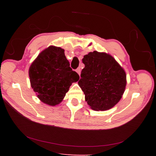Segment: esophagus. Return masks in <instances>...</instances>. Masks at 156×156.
Returning a JSON list of instances; mask_svg holds the SVG:
<instances>
[{"label": "esophagus", "instance_id": "esophagus-1", "mask_svg": "<svg viewBox=\"0 0 156 156\" xmlns=\"http://www.w3.org/2000/svg\"><path fill=\"white\" fill-rule=\"evenodd\" d=\"M76 72L78 73V75H80V68L76 69Z\"/></svg>", "mask_w": 156, "mask_h": 156}]
</instances>
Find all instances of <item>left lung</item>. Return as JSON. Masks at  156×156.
<instances>
[{
  "label": "left lung",
  "instance_id": "left-lung-1",
  "mask_svg": "<svg viewBox=\"0 0 156 156\" xmlns=\"http://www.w3.org/2000/svg\"><path fill=\"white\" fill-rule=\"evenodd\" d=\"M78 84L92 109L105 111L119 102L125 91L126 73L109 54L96 51L84 56Z\"/></svg>",
  "mask_w": 156,
  "mask_h": 156
}]
</instances>
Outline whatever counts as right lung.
Returning a JSON list of instances; mask_svg holds the SVG:
<instances>
[{
	"instance_id": "add662e5",
	"label": "right lung",
	"mask_w": 156,
	"mask_h": 156,
	"mask_svg": "<svg viewBox=\"0 0 156 156\" xmlns=\"http://www.w3.org/2000/svg\"><path fill=\"white\" fill-rule=\"evenodd\" d=\"M64 49L50 46L38 55L29 70L31 86L44 103L59 104L72 83L80 77L72 71Z\"/></svg>"
}]
</instances>
